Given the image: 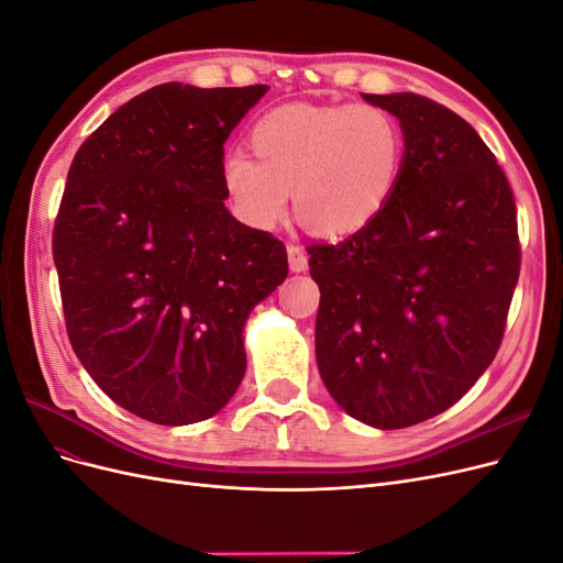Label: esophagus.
<instances>
[{
    "mask_svg": "<svg viewBox=\"0 0 563 563\" xmlns=\"http://www.w3.org/2000/svg\"><path fill=\"white\" fill-rule=\"evenodd\" d=\"M288 265H291L294 272H305L308 269V253H305L302 246L298 244H288Z\"/></svg>",
    "mask_w": 563,
    "mask_h": 563,
    "instance_id": "1",
    "label": "esophagus"
}]
</instances>
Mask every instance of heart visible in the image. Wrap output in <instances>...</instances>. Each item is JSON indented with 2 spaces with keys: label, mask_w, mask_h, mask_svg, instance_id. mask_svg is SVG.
Wrapping results in <instances>:
<instances>
[{
  "label": "heart",
  "mask_w": 563,
  "mask_h": 563,
  "mask_svg": "<svg viewBox=\"0 0 563 563\" xmlns=\"http://www.w3.org/2000/svg\"><path fill=\"white\" fill-rule=\"evenodd\" d=\"M253 157L230 152L220 185L246 225L269 230L286 213L319 236H350L376 220L397 190L404 131L368 103H291L265 112L249 131Z\"/></svg>",
  "instance_id": "heart-1"
}]
</instances>
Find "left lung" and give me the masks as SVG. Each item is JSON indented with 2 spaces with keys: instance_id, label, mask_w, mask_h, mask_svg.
I'll list each match as a JSON object with an SVG mask.
<instances>
[{
  "instance_id": "obj_1",
  "label": "left lung",
  "mask_w": 563,
  "mask_h": 563,
  "mask_svg": "<svg viewBox=\"0 0 563 563\" xmlns=\"http://www.w3.org/2000/svg\"><path fill=\"white\" fill-rule=\"evenodd\" d=\"M364 98L399 119L404 166L368 228L308 246L314 347L352 418L401 430L446 411L496 360L521 244L512 187L463 117L418 93Z\"/></svg>"
}]
</instances>
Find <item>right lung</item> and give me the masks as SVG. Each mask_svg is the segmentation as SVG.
<instances>
[{
  "instance_id": "right-lung-1",
  "label": "right lung",
  "mask_w": 563,
  "mask_h": 563,
  "mask_svg": "<svg viewBox=\"0 0 563 563\" xmlns=\"http://www.w3.org/2000/svg\"><path fill=\"white\" fill-rule=\"evenodd\" d=\"M265 84H159L81 143L54 225L65 329L106 395L157 424L216 416L246 371L249 312L286 246L225 209L223 143Z\"/></svg>"
}]
</instances>
